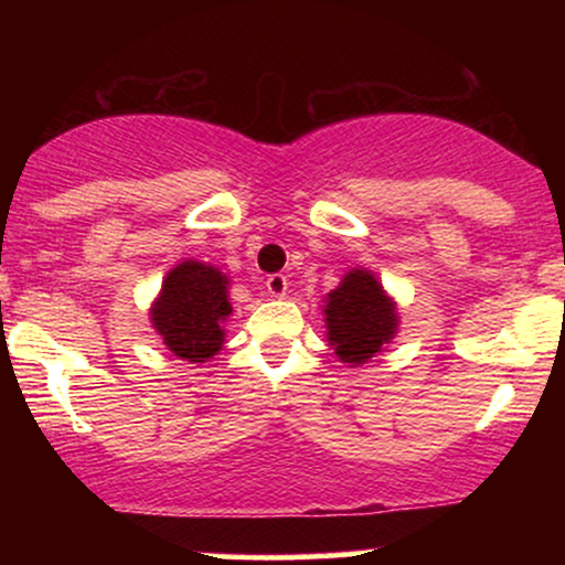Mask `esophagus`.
<instances>
[{
	"instance_id": "obj_1",
	"label": "esophagus",
	"mask_w": 565,
	"mask_h": 565,
	"mask_svg": "<svg viewBox=\"0 0 565 565\" xmlns=\"http://www.w3.org/2000/svg\"><path fill=\"white\" fill-rule=\"evenodd\" d=\"M265 287H268L270 297H284L289 289V281L284 274H270L268 278H265Z\"/></svg>"
}]
</instances>
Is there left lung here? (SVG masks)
I'll return each instance as SVG.
<instances>
[{
	"instance_id": "8db88e82",
	"label": "left lung",
	"mask_w": 565,
	"mask_h": 565,
	"mask_svg": "<svg viewBox=\"0 0 565 565\" xmlns=\"http://www.w3.org/2000/svg\"><path fill=\"white\" fill-rule=\"evenodd\" d=\"M327 329L334 353L345 364H364L395 334L393 302L387 300L380 281L366 270H353L329 295Z\"/></svg>"
}]
</instances>
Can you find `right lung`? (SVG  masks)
Here are the masks:
<instances>
[{"instance_id": "obj_1", "label": "right lung", "mask_w": 565, "mask_h": 565, "mask_svg": "<svg viewBox=\"0 0 565 565\" xmlns=\"http://www.w3.org/2000/svg\"><path fill=\"white\" fill-rule=\"evenodd\" d=\"M231 316L228 278L204 263H180L161 284L151 321L164 345L180 359L201 364L223 348L220 323Z\"/></svg>"}]
</instances>
